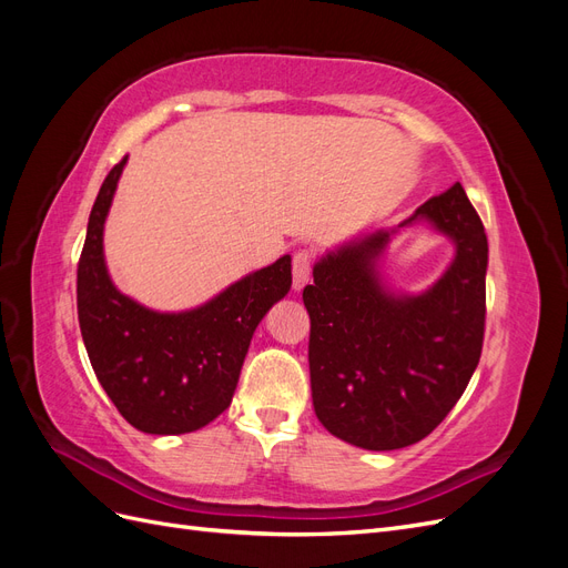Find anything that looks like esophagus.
Listing matches in <instances>:
<instances>
[{
    "label": "esophagus",
    "mask_w": 568,
    "mask_h": 568,
    "mask_svg": "<svg viewBox=\"0 0 568 568\" xmlns=\"http://www.w3.org/2000/svg\"><path fill=\"white\" fill-rule=\"evenodd\" d=\"M313 272V253L311 251H298L294 253V288L301 291L307 282H311Z\"/></svg>",
    "instance_id": "obj_1"
}]
</instances>
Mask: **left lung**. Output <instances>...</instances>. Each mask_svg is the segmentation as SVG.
Masks as SVG:
<instances>
[{"label":"left lung","mask_w":568,"mask_h":568,"mask_svg":"<svg viewBox=\"0 0 568 568\" xmlns=\"http://www.w3.org/2000/svg\"><path fill=\"white\" fill-rule=\"evenodd\" d=\"M426 224L456 246L419 295L393 290L381 261L400 229ZM488 239L457 182L395 227L326 251L303 288L311 386L326 432L365 450H398L448 417L478 365L486 324Z\"/></svg>","instance_id":"left-lung-1"}]
</instances>
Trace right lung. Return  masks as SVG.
<instances>
[{"mask_svg":"<svg viewBox=\"0 0 568 568\" xmlns=\"http://www.w3.org/2000/svg\"><path fill=\"white\" fill-rule=\"evenodd\" d=\"M128 156L106 175L78 263V320L101 388L134 428L178 436L211 424L232 403L255 326L291 288V255L217 296L161 313L125 296L104 257V225Z\"/></svg>","mask_w":568,"mask_h":568,"instance_id":"obj_1","label":"right lung"}]
</instances>
